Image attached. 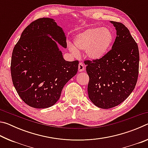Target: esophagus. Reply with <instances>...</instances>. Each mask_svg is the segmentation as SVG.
I'll list each match as a JSON object with an SVG mask.
<instances>
[{
  "instance_id": "1",
  "label": "esophagus",
  "mask_w": 148,
  "mask_h": 148,
  "mask_svg": "<svg viewBox=\"0 0 148 148\" xmlns=\"http://www.w3.org/2000/svg\"><path fill=\"white\" fill-rule=\"evenodd\" d=\"M85 70V66L82 62H79L78 64V71L79 72H82Z\"/></svg>"
}]
</instances>
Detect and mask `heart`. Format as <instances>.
I'll list each match as a JSON object with an SVG mask.
<instances>
[{
	"mask_svg": "<svg viewBox=\"0 0 148 148\" xmlns=\"http://www.w3.org/2000/svg\"><path fill=\"white\" fill-rule=\"evenodd\" d=\"M114 36L111 30L102 27H92L77 34L74 39V45L69 44L72 53L77 50L86 51L87 56L92 60L103 58L112 48Z\"/></svg>",
	"mask_w": 148,
	"mask_h": 148,
	"instance_id": "b5f03b06",
	"label": "heart"
}]
</instances>
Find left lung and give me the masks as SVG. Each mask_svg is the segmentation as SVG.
I'll list each match as a JSON object with an SVG mask.
<instances>
[{"label": "left lung", "mask_w": 148, "mask_h": 148, "mask_svg": "<svg viewBox=\"0 0 148 148\" xmlns=\"http://www.w3.org/2000/svg\"><path fill=\"white\" fill-rule=\"evenodd\" d=\"M110 22L117 31L112 49L101 59L84 61L89 77V98L103 109L117 106L131 95L139 70L138 47L129 29L120 22Z\"/></svg>", "instance_id": "1"}]
</instances>
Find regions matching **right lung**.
<instances>
[{
  "label": "right lung",
  "instance_id": "1",
  "mask_svg": "<svg viewBox=\"0 0 148 148\" xmlns=\"http://www.w3.org/2000/svg\"><path fill=\"white\" fill-rule=\"evenodd\" d=\"M56 42L67 46L61 27L53 19L43 17L24 29L14 47L12 82L20 98L34 108L56 104L64 85L77 72L78 61H65Z\"/></svg>",
  "mask_w": 148,
  "mask_h": 148
}]
</instances>
